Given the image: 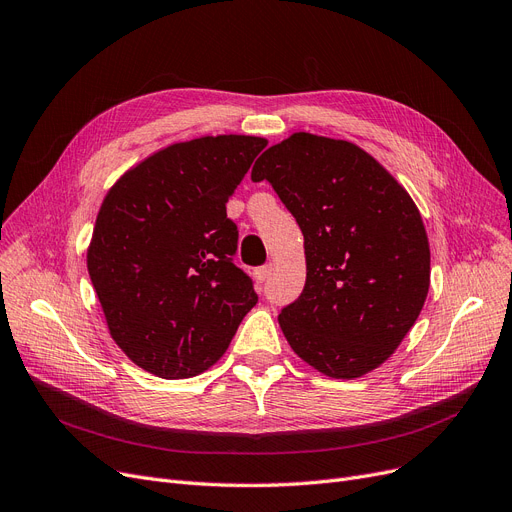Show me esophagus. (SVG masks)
Segmentation results:
<instances>
[{
  "label": "esophagus",
  "instance_id": "34e87169",
  "mask_svg": "<svg viewBox=\"0 0 512 512\" xmlns=\"http://www.w3.org/2000/svg\"><path fill=\"white\" fill-rule=\"evenodd\" d=\"M256 277H258L260 283L269 281V277H271V267H269V264H267V267H260V269L256 271Z\"/></svg>",
  "mask_w": 512,
  "mask_h": 512
}]
</instances>
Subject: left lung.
I'll return each mask as SVG.
<instances>
[{
  "label": "left lung",
  "mask_w": 512,
  "mask_h": 512,
  "mask_svg": "<svg viewBox=\"0 0 512 512\" xmlns=\"http://www.w3.org/2000/svg\"><path fill=\"white\" fill-rule=\"evenodd\" d=\"M269 180L304 235L306 283L279 313L294 353L353 380L395 353L431 285L422 216L399 182L349 140L296 132L264 151Z\"/></svg>",
  "instance_id": "left-lung-1"
}]
</instances>
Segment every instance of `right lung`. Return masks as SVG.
Returning a JSON list of instances; mask_svg holds the SVG:
<instances>
[{"label": "right lung", "mask_w": 512, "mask_h": 512, "mask_svg": "<svg viewBox=\"0 0 512 512\" xmlns=\"http://www.w3.org/2000/svg\"><path fill=\"white\" fill-rule=\"evenodd\" d=\"M264 147L241 134L174 142L102 199L88 273L111 338L145 372H206L258 302L233 264L239 233L227 201Z\"/></svg>", "instance_id": "right-lung-1"}]
</instances>
